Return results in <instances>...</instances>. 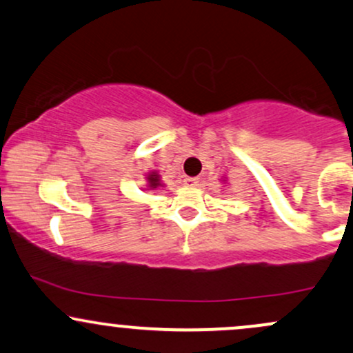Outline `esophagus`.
<instances>
[{
    "mask_svg": "<svg viewBox=\"0 0 353 353\" xmlns=\"http://www.w3.org/2000/svg\"><path fill=\"white\" fill-rule=\"evenodd\" d=\"M184 184L188 185V188H197V185H199V179H197V177H185Z\"/></svg>",
    "mask_w": 353,
    "mask_h": 353,
    "instance_id": "34e87169",
    "label": "esophagus"
}]
</instances>
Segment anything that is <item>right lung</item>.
<instances>
[{
  "label": "right lung",
  "instance_id": "add662e5",
  "mask_svg": "<svg viewBox=\"0 0 353 353\" xmlns=\"http://www.w3.org/2000/svg\"><path fill=\"white\" fill-rule=\"evenodd\" d=\"M145 181H148V184H145V189L144 190H156L159 188H164V184L161 182V176L157 171H151L145 174Z\"/></svg>",
  "mask_w": 353,
  "mask_h": 353
}]
</instances>
